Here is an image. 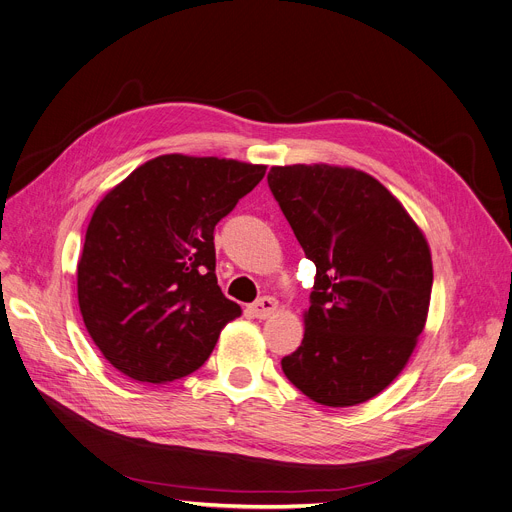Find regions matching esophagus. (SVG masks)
<instances>
[{
    "instance_id": "34e87169",
    "label": "esophagus",
    "mask_w": 512,
    "mask_h": 512,
    "mask_svg": "<svg viewBox=\"0 0 512 512\" xmlns=\"http://www.w3.org/2000/svg\"><path fill=\"white\" fill-rule=\"evenodd\" d=\"M277 308H279L277 299L270 297V295H264V297L258 299L256 304L250 306V314H252L254 318H258V320H266V318H270V316H273V314L277 312Z\"/></svg>"
}]
</instances>
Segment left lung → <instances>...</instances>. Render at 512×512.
Segmentation results:
<instances>
[{"instance_id":"1","label":"left lung","mask_w":512,"mask_h":512,"mask_svg":"<svg viewBox=\"0 0 512 512\" xmlns=\"http://www.w3.org/2000/svg\"><path fill=\"white\" fill-rule=\"evenodd\" d=\"M268 186L316 264L304 341L281 359L283 372L320 405L366 403L403 372L426 326L428 239L376 177L353 167H273Z\"/></svg>"}]
</instances>
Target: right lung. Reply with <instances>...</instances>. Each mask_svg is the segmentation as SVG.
Here are the masks:
<instances>
[{"mask_svg": "<svg viewBox=\"0 0 512 512\" xmlns=\"http://www.w3.org/2000/svg\"><path fill=\"white\" fill-rule=\"evenodd\" d=\"M266 165L161 155L109 190L78 260V306L107 362L138 382L198 370L242 316L217 285L215 225Z\"/></svg>", "mask_w": 512, "mask_h": 512, "instance_id": "right-lung-1", "label": "right lung"}]
</instances>
